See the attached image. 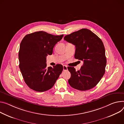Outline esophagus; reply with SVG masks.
Here are the masks:
<instances>
[{"mask_svg":"<svg viewBox=\"0 0 124 124\" xmlns=\"http://www.w3.org/2000/svg\"><path fill=\"white\" fill-rule=\"evenodd\" d=\"M63 70L64 71L68 70V68H67V66L66 65H63Z\"/></svg>","mask_w":124,"mask_h":124,"instance_id":"esophagus-1","label":"esophagus"}]
</instances>
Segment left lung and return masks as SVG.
I'll return each mask as SVG.
<instances>
[{
  "mask_svg": "<svg viewBox=\"0 0 124 124\" xmlns=\"http://www.w3.org/2000/svg\"><path fill=\"white\" fill-rule=\"evenodd\" d=\"M64 39L75 45V58L84 62L79 71H76L74 67H68L71 73L69 85L82 91L93 88L105 72L106 58L103 42L95 33L86 29L66 35Z\"/></svg>",
  "mask_w": 124,
  "mask_h": 124,
  "instance_id": "1",
  "label": "left lung"
}]
</instances>
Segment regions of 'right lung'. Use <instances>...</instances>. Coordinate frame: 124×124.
Here are the masks:
<instances>
[{"instance_id":"1","label":"right lung","mask_w":124,"mask_h":124,"mask_svg":"<svg viewBox=\"0 0 124 124\" xmlns=\"http://www.w3.org/2000/svg\"><path fill=\"white\" fill-rule=\"evenodd\" d=\"M63 37L39 31L27 35L22 39L19 68L25 83L33 91L43 92L51 88L61 74V64L47 67L46 62V56L52 54L55 45Z\"/></svg>"}]
</instances>
